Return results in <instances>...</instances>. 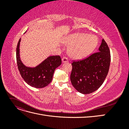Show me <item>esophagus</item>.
Segmentation results:
<instances>
[{"label":"esophagus","instance_id":"1","mask_svg":"<svg viewBox=\"0 0 129 129\" xmlns=\"http://www.w3.org/2000/svg\"><path fill=\"white\" fill-rule=\"evenodd\" d=\"M68 61V58L66 57H63V58H62V63H65V62H67Z\"/></svg>","mask_w":129,"mask_h":129}]
</instances>
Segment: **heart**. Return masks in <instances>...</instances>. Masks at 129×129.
Here are the masks:
<instances>
[{"mask_svg":"<svg viewBox=\"0 0 129 129\" xmlns=\"http://www.w3.org/2000/svg\"><path fill=\"white\" fill-rule=\"evenodd\" d=\"M65 44L70 46L68 50L69 56L79 60L86 57L93 51L99 44V39L95 35L77 33L70 35Z\"/></svg>","mask_w":129,"mask_h":129,"instance_id":"heart-1","label":"heart"}]
</instances>
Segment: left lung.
<instances>
[{
    "label": "left lung",
    "instance_id": "1",
    "mask_svg": "<svg viewBox=\"0 0 129 129\" xmlns=\"http://www.w3.org/2000/svg\"><path fill=\"white\" fill-rule=\"evenodd\" d=\"M110 61V49L103 39L98 52L83 60L73 62L71 81L73 87L83 94L96 91L108 75Z\"/></svg>",
    "mask_w": 129,
    "mask_h": 129
}]
</instances>
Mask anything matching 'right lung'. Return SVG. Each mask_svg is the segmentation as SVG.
Instances as JSON below:
<instances>
[{
  "mask_svg": "<svg viewBox=\"0 0 129 129\" xmlns=\"http://www.w3.org/2000/svg\"><path fill=\"white\" fill-rule=\"evenodd\" d=\"M21 38L18 43L16 50L17 62L19 71L22 79L28 85L36 88H42L48 85L52 80L53 74L61 64L59 55L50 56L36 67H26L20 57L19 46Z\"/></svg>",
  "mask_w": 129,
  "mask_h": 129,
  "instance_id": "obj_1",
  "label": "right lung"
}]
</instances>
